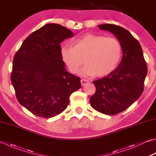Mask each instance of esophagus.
Returning <instances> with one entry per match:
<instances>
[{
    "mask_svg": "<svg viewBox=\"0 0 156 156\" xmlns=\"http://www.w3.org/2000/svg\"><path fill=\"white\" fill-rule=\"evenodd\" d=\"M80 82H81L82 86H83V87L89 83V81L87 80H85V79H82V80H80Z\"/></svg>",
    "mask_w": 156,
    "mask_h": 156,
    "instance_id": "obj_1",
    "label": "esophagus"
}]
</instances>
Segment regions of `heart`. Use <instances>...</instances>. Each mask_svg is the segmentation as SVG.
Segmentation results:
<instances>
[{"label":"heart","instance_id":"1","mask_svg":"<svg viewBox=\"0 0 156 156\" xmlns=\"http://www.w3.org/2000/svg\"><path fill=\"white\" fill-rule=\"evenodd\" d=\"M61 55L72 74H77L84 62L82 74L103 77L117 68L122 46L115 38L88 33L75 39L72 47H62Z\"/></svg>","mask_w":156,"mask_h":156}]
</instances>
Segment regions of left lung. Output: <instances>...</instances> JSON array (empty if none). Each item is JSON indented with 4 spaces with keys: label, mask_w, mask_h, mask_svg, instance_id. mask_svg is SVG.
<instances>
[{
    "label": "left lung",
    "mask_w": 156,
    "mask_h": 156,
    "mask_svg": "<svg viewBox=\"0 0 156 156\" xmlns=\"http://www.w3.org/2000/svg\"><path fill=\"white\" fill-rule=\"evenodd\" d=\"M98 27L114 34L120 42L123 55L114 72L93 82L96 91L90 103L97 112L115 115L126 110L141 95L147 73V63L140 43L130 32L113 24Z\"/></svg>",
    "instance_id": "1"
}]
</instances>
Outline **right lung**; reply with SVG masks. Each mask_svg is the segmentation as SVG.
<instances>
[{
  "instance_id": "1",
  "label": "right lung",
  "mask_w": 156,
  "mask_h": 156,
  "mask_svg": "<svg viewBox=\"0 0 156 156\" xmlns=\"http://www.w3.org/2000/svg\"><path fill=\"white\" fill-rule=\"evenodd\" d=\"M74 33L48 23L27 36L15 53L11 81L20 104L37 116L49 118L68 107L69 96L81 88L80 78L69 74L60 43Z\"/></svg>"
}]
</instances>
